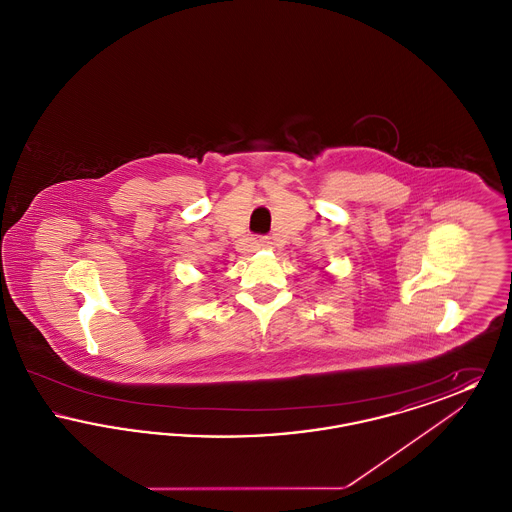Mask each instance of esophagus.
Returning <instances> with one entry per match:
<instances>
[{"label": "esophagus", "mask_w": 512, "mask_h": 512, "mask_svg": "<svg viewBox=\"0 0 512 512\" xmlns=\"http://www.w3.org/2000/svg\"><path fill=\"white\" fill-rule=\"evenodd\" d=\"M255 244H257V247H270V238H267V236H261L259 240H255Z\"/></svg>", "instance_id": "1"}]
</instances>
